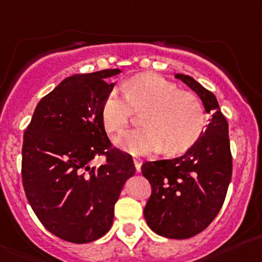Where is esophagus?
<instances>
[{
	"label": "esophagus",
	"mask_w": 262,
	"mask_h": 262,
	"mask_svg": "<svg viewBox=\"0 0 262 262\" xmlns=\"http://www.w3.org/2000/svg\"><path fill=\"white\" fill-rule=\"evenodd\" d=\"M134 164H135V169H136V171L140 172V170H141V165H143V161L139 160V158H134Z\"/></svg>",
	"instance_id": "34e87169"
}]
</instances>
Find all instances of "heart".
I'll list each match as a JSON object with an SVG mask.
<instances>
[{"mask_svg": "<svg viewBox=\"0 0 262 262\" xmlns=\"http://www.w3.org/2000/svg\"><path fill=\"white\" fill-rule=\"evenodd\" d=\"M112 90L101 105V121L109 134L121 133L133 112L140 114L143 127L128 129L115 138L118 148L140 156L164 149L178 155L192 147L205 127L201 102L193 93L155 74H140Z\"/></svg>", "mask_w": 262, "mask_h": 262, "instance_id": "1", "label": "heart"}]
</instances>
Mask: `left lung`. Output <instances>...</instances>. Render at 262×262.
I'll use <instances>...</instances> for the list:
<instances>
[{
	"label": "left lung",
	"instance_id": "obj_1",
	"mask_svg": "<svg viewBox=\"0 0 262 262\" xmlns=\"http://www.w3.org/2000/svg\"><path fill=\"white\" fill-rule=\"evenodd\" d=\"M174 76L196 92L212 118L183 156L143 164L141 172L152 186L144 217L156 234L187 239L206 229L217 217L231 181L232 158L229 124L215 96L191 76Z\"/></svg>",
	"mask_w": 262,
	"mask_h": 262
}]
</instances>
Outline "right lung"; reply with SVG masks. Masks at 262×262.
I'll return each mask as SVG.
<instances>
[{
	"label": "right lung",
	"mask_w": 262,
	"mask_h": 262,
	"mask_svg": "<svg viewBox=\"0 0 262 262\" xmlns=\"http://www.w3.org/2000/svg\"><path fill=\"white\" fill-rule=\"evenodd\" d=\"M119 69L75 74L40 100L23 136L21 179L31 208L45 229L70 243L106 234L114 204L136 169L133 157L112 148L101 105ZM107 162L90 166L96 155Z\"/></svg>",
	"instance_id": "obj_1"
}]
</instances>
